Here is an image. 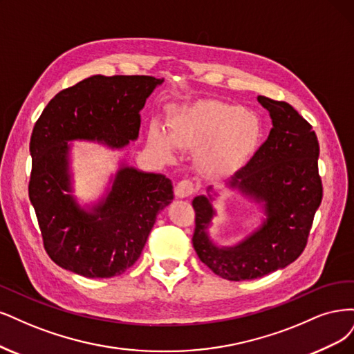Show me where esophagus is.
<instances>
[{
	"instance_id": "obj_1",
	"label": "esophagus",
	"mask_w": 354,
	"mask_h": 354,
	"mask_svg": "<svg viewBox=\"0 0 354 354\" xmlns=\"http://www.w3.org/2000/svg\"><path fill=\"white\" fill-rule=\"evenodd\" d=\"M196 192V188H194V184L191 179H182L180 182H178V185L175 187V194L178 198H185L192 196Z\"/></svg>"
}]
</instances>
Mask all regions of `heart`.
<instances>
[{
	"label": "heart",
	"instance_id": "heart-1",
	"mask_svg": "<svg viewBox=\"0 0 354 354\" xmlns=\"http://www.w3.org/2000/svg\"><path fill=\"white\" fill-rule=\"evenodd\" d=\"M261 127L241 106L206 100L172 110L167 133L157 124L148 131V142L166 158L175 147L200 151V165L210 174H230L243 166L256 150Z\"/></svg>",
	"mask_w": 354,
	"mask_h": 354
}]
</instances>
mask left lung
<instances>
[{
	"label": "left lung",
	"instance_id": "8db88e82",
	"mask_svg": "<svg viewBox=\"0 0 354 354\" xmlns=\"http://www.w3.org/2000/svg\"><path fill=\"white\" fill-rule=\"evenodd\" d=\"M257 101L269 111L272 129L252 160L226 185L259 203L266 219L241 243L219 247L207 231L216 214L213 197L192 200V245L203 263L227 281L256 279L292 263L303 253L322 201L319 142L312 124L288 102L261 95Z\"/></svg>",
	"mask_w": 354,
	"mask_h": 354
}]
</instances>
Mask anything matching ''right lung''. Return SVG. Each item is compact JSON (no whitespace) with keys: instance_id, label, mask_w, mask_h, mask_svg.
Wrapping results in <instances>:
<instances>
[{"instance_id":"1","label":"right lung","mask_w":354,"mask_h":354,"mask_svg":"<svg viewBox=\"0 0 354 354\" xmlns=\"http://www.w3.org/2000/svg\"><path fill=\"white\" fill-rule=\"evenodd\" d=\"M165 79L94 75L60 91L32 131L29 200L45 252L55 265L86 278H111L129 269L174 200L172 180L122 163L111 188L91 209L72 196L69 141L123 148L138 138L145 100Z\"/></svg>"}]
</instances>
